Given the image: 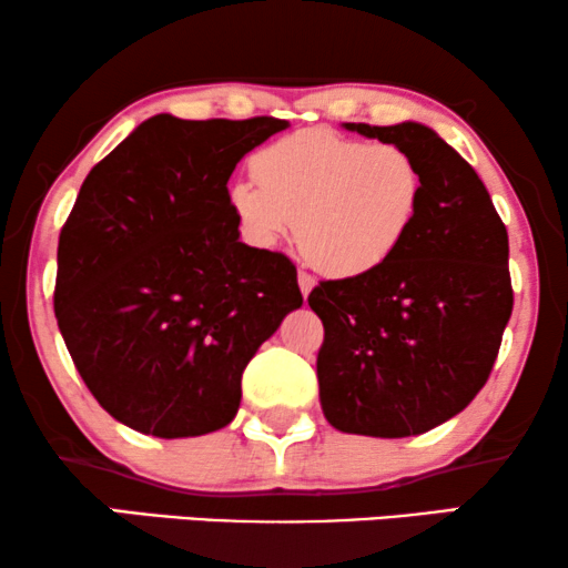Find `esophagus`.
<instances>
[{"mask_svg":"<svg viewBox=\"0 0 568 568\" xmlns=\"http://www.w3.org/2000/svg\"><path fill=\"white\" fill-rule=\"evenodd\" d=\"M297 284H300V292H302V297L307 300L310 290H313V286H315V278L310 276V274H305V271H300V276H297Z\"/></svg>","mask_w":568,"mask_h":568,"instance_id":"1","label":"esophagus"}]
</instances>
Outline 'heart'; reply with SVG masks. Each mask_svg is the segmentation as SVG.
Returning <instances> with one entry per match:
<instances>
[{"label": "heart", "mask_w": 568, "mask_h": 568, "mask_svg": "<svg viewBox=\"0 0 568 568\" xmlns=\"http://www.w3.org/2000/svg\"><path fill=\"white\" fill-rule=\"evenodd\" d=\"M254 181L230 189L245 237L276 247L294 222L310 266L333 278L385 266L414 230L424 170L400 144H369L328 129H305L263 146Z\"/></svg>", "instance_id": "1"}]
</instances>
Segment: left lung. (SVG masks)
<instances>
[{
  "label": "left lung",
  "instance_id": "left-lung-1",
  "mask_svg": "<svg viewBox=\"0 0 568 568\" xmlns=\"http://www.w3.org/2000/svg\"><path fill=\"white\" fill-rule=\"evenodd\" d=\"M400 144L424 170L414 230L385 266L321 282V406L364 437H414L460 414L486 385L511 315L509 237L486 185L437 131L344 123Z\"/></svg>",
  "mask_w": 568,
  "mask_h": 568
}]
</instances>
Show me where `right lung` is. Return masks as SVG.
I'll list each match as a JSON object with an SVG mask.
<instances>
[{"label":"right lung","instance_id":"obj_1","mask_svg":"<svg viewBox=\"0 0 568 568\" xmlns=\"http://www.w3.org/2000/svg\"><path fill=\"white\" fill-rule=\"evenodd\" d=\"M290 126L146 119L84 178L59 235V331L95 400L129 429L201 437L235 418L240 379L302 305L282 253L240 243L227 181Z\"/></svg>","mask_w":568,"mask_h":568}]
</instances>
